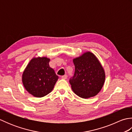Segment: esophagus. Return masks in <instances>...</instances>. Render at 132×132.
Wrapping results in <instances>:
<instances>
[{
  "label": "esophagus",
  "mask_w": 132,
  "mask_h": 132,
  "mask_svg": "<svg viewBox=\"0 0 132 132\" xmlns=\"http://www.w3.org/2000/svg\"><path fill=\"white\" fill-rule=\"evenodd\" d=\"M67 78H68V76H67L66 75H63V76L61 77V78H62V79H66Z\"/></svg>",
  "instance_id": "esophagus-1"
}]
</instances>
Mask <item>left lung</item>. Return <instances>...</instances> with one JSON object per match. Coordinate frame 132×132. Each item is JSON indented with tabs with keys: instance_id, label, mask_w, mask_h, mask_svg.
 Segmentation results:
<instances>
[{
	"instance_id": "8db88e82",
	"label": "left lung",
	"mask_w": 132,
	"mask_h": 132,
	"mask_svg": "<svg viewBox=\"0 0 132 132\" xmlns=\"http://www.w3.org/2000/svg\"><path fill=\"white\" fill-rule=\"evenodd\" d=\"M74 76L69 82L74 93L84 99L93 97L99 93L105 82V72L102 64L93 53L86 52L74 58Z\"/></svg>"
}]
</instances>
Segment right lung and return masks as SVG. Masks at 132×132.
I'll return each mask as SVG.
<instances>
[{"instance_id":"obj_1","label":"right lung","mask_w":132,"mask_h":132,"mask_svg":"<svg viewBox=\"0 0 132 132\" xmlns=\"http://www.w3.org/2000/svg\"><path fill=\"white\" fill-rule=\"evenodd\" d=\"M50 59L38 57L32 59L23 72L22 81L26 90L33 96L41 97L54 88L58 77L49 66Z\"/></svg>"}]
</instances>
